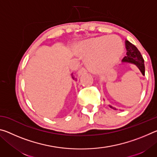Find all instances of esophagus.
Masks as SVG:
<instances>
[{
    "instance_id": "1",
    "label": "esophagus",
    "mask_w": 157,
    "mask_h": 157,
    "mask_svg": "<svg viewBox=\"0 0 157 157\" xmlns=\"http://www.w3.org/2000/svg\"><path fill=\"white\" fill-rule=\"evenodd\" d=\"M87 72H88V71H87V69L86 68H82L79 69V71H78V75H82V74L86 73Z\"/></svg>"
}]
</instances>
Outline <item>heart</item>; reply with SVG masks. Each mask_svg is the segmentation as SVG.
<instances>
[{
	"instance_id": "obj_1",
	"label": "heart",
	"mask_w": 157,
	"mask_h": 157,
	"mask_svg": "<svg viewBox=\"0 0 157 157\" xmlns=\"http://www.w3.org/2000/svg\"><path fill=\"white\" fill-rule=\"evenodd\" d=\"M77 53L89 56L87 63L92 71L104 73L113 67L124 52V44L117 36H103L77 44Z\"/></svg>"
}]
</instances>
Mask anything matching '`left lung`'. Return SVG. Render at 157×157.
Returning <instances> with one entry per match:
<instances>
[{"instance_id":"8db88e82","label":"left lung","mask_w":157,"mask_h":157,"mask_svg":"<svg viewBox=\"0 0 157 157\" xmlns=\"http://www.w3.org/2000/svg\"><path fill=\"white\" fill-rule=\"evenodd\" d=\"M125 46L127 49V55L123 59V62H129L132 63L136 65L139 68L140 72L142 73L143 75H145V66H144V59L142 57L141 54L138 50L137 48L130 43L129 41H125ZM111 108L116 109L112 106L109 105Z\"/></svg>"}]
</instances>
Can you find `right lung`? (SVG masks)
I'll use <instances>...</instances> for the list:
<instances>
[{
    "instance_id": "obj_1",
    "label": "right lung",
    "mask_w": 157,
    "mask_h": 157,
    "mask_svg": "<svg viewBox=\"0 0 157 157\" xmlns=\"http://www.w3.org/2000/svg\"><path fill=\"white\" fill-rule=\"evenodd\" d=\"M71 75H72V78H73V79H75H75H76V78H75V77H74V76H73V74H71Z\"/></svg>"
}]
</instances>
